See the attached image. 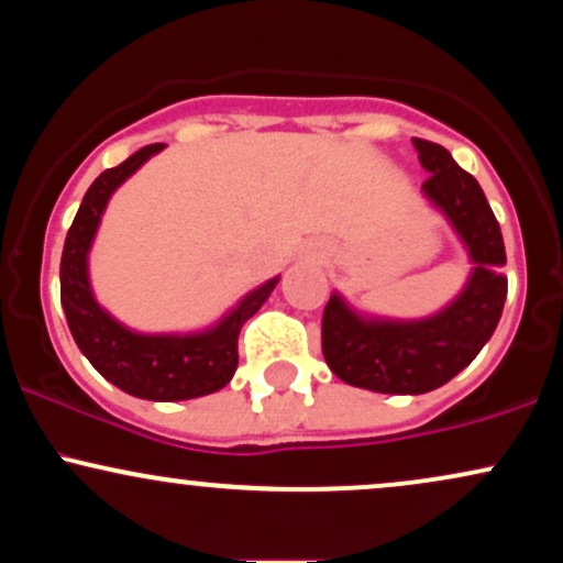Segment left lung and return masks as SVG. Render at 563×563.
Returning a JSON list of instances; mask_svg holds the SVG:
<instances>
[{
	"label": "left lung",
	"mask_w": 563,
	"mask_h": 563,
	"mask_svg": "<svg viewBox=\"0 0 563 563\" xmlns=\"http://www.w3.org/2000/svg\"><path fill=\"white\" fill-rule=\"evenodd\" d=\"M426 172L421 192L448 219L468 256L463 288L426 318L360 312L339 290L322 312V354L341 380L378 394H426L455 378L493 339L506 303V245L484 190L442 145L412 137Z\"/></svg>",
	"instance_id": "1"
}]
</instances>
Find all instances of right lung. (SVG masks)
<instances>
[{"mask_svg": "<svg viewBox=\"0 0 563 563\" xmlns=\"http://www.w3.org/2000/svg\"><path fill=\"white\" fill-rule=\"evenodd\" d=\"M166 145H145L124 164L106 169L89 185L60 260V301L70 335L102 378L121 391L153 402H179L228 386L238 367V333L269 299L280 275L269 277L232 303L222 318L198 331L145 333L115 320L97 301L89 280V251L113 192Z\"/></svg>", "mask_w": 563, "mask_h": 563, "instance_id": "right-lung-1", "label": "right lung"}]
</instances>
